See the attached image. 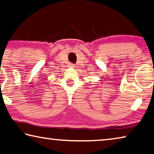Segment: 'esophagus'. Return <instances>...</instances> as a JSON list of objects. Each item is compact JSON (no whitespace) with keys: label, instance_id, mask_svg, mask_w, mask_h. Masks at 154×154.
<instances>
[{"label":"esophagus","instance_id":"1","mask_svg":"<svg viewBox=\"0 0 154 154\" xmlns=\"http://www.w3.org/2000/svg\"><path fill=\"white\" fill-rule=\"evenodd\" d=\"M69 65H70V67H75V64H72V63H71V64H70Z\"/></svg>","mask_w":154,"mask_h":154}]
</instances>
